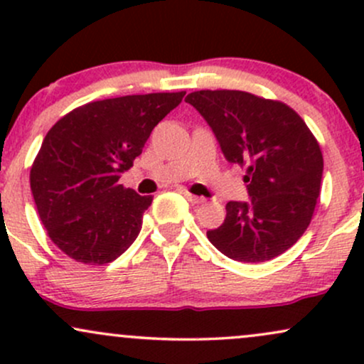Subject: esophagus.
<instances>
[{
	"label": "esophagus",
	"instance_id": "obj_1",
	"mask_svg": "<svg viewBox=\"0 0 364 364\" xmlns=\"http://www.w3.org/2000/svg\"><path fill=\"white\" fill-rule=\"evenodd\" d=\"M183 195H185V198H186L188 202H190V203H193V205H198V203H203V202H205V198H203V196L191 195L190 191H183Z\"/></svg>",
	"mask_w": 364,
	"mask_h": 364
}]
</instances>
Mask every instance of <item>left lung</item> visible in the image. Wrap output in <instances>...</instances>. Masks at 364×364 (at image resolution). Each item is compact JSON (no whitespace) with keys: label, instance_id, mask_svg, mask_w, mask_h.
<instances>
[{"label":"left lung","instance_id":"obj_1","mask_svg":"<svg viewBox=\"0 0 364 364\" xmlns=\"http://www.w3.org/2000/svg\"><path fill=\"white\" fill-rule=\"evenodd\" d=\"M185 101L212 128L224 157L248 168L250 200L228 202L208 241L237 262L279 257L311 223L323 174L318 141L289 106L250 92L198 90Z\"/></svg>","mask_w":364,"mask_h":364}]
</instances>
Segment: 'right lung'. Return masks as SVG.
I'll return each instance as SVG.
<instances>
[{"label": "right lung", "instance_id": "right-lung-1", "mask_svg": "<svg viewBox=\"0 0 364 364\" xmlns=\"http://www.w3.org/2000/svg\"><path fill=\"white\" fill-rule=\"evenodd\" d=\"M183 97L185 92H159L89 102L49 129L32 164L31 190L41 223L63 253L104 265L136 240L152 196L118 181Z\"/></svg>", "mask_w": 364, "mask_h": 364}]
</instances>
